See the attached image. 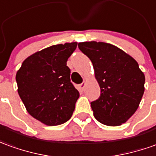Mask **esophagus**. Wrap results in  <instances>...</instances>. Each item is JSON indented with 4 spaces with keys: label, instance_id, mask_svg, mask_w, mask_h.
Returning a JSON list of instances; mask_svg holds the SVG:
<instances>
[{
    "label": "esophagus",
    "instance_id": "34e87169",
    "mask_svg": "<svg viewBox=\"0 0 156 156\" xmlns=\"http://www.w3.org/2000/svg\"><path fill=\"white\" fill-rule=\"evenodd\" d=\"M85 82H83L82 83H80L79 85H78V89H80L81 91H83V89H84V87H85Z\"/></svg>",
    "mask_w": 156,
    "mask_h": 156
}]
</instances>
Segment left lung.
<instances>
[{
  "mask_svg": "<svg viewBox=\"0 0 156 156\" xmlns=\"http://www.w3.org/2000/svg\"><path fill=\"white\" fill-rule=\"evenodd\" d=\"M78 48L93 63L101 96L91 102L95 119L106 126L126 122L139 107L145 77L131 55L113 44L87 41Z\"/></svg>",
  "mask_w": 156,
  "mask_h": 156,
  "instance_id": "obj_1",
  "label": "left lung"
}]
</instances>
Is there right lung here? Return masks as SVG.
<instances>
[{
  "mask_svg": "<svg viewBox=\"0 0 156 156\" xmlns=\"http://www.w3.org/2000/svg\"><path fill=\"white\" fill-rule=\"evenodd\" d=\"M77 42L55 44L23 61L16 74L17 92L27 112L47 126L70 119L79 92L71 83L67 59Z\"/></svg>",
  "mask_w": 156,
  "mask_h": 156,
  "instance_id": "1",
  "label": "right lung"
}]
</instances>
